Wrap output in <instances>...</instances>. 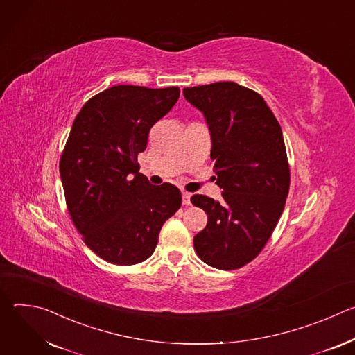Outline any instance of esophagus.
Listing matches in <instances>:
<instances>
[{"instance_id": "obj_1", "label": "esophagus", "mask_w": 355, "mask_h": 355, "mask_svg": "<svg viewBox=\"0 0 355 355\" xmlns=\"http://www.w3.org/2000/svg\"><path fill=\"white\" fill-rule=\"evenodd\" d=\"M182 204L191 205V193L189 192H182Z\"/></svg>"}]
</instances>
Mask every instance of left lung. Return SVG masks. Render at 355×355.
<instances>
[{
	"label": "left lung",
	"mask_w": 355,
	"mask_h": 355,
	"mask_svg": "<svg viewBox=\"0 0 355 355\" xmlns=\"http://www.w3.org/2000/svg\"><path fill=\"white\" fill-rule=\"evenodd\" d=\"M204 114L222 199L193 195L208 215L193 237L199 259L219 270H236L259 256L284 211L289 167L281 126L256 91L232 81L184 88Z\"/></svg>",
	"instance_id": "left-lung-1"
}]
</instances>
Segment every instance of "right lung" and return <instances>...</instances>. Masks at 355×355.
I'll list each match as a JSON object with an SVG mask.
<instances>
[{"label": "right lung", "instance_id": "1", "mask_svg": "<svg viewBox=\"0 0 355 355\" xmlns=\"http://www.w3.org/2000/svg\"><path fill=\"white\" fill-rule=\"evenodd\" d=\"M180 96L178 87L115 85L88 99L76 116L60 159L67 208L85 244L103 260L132 266L147 260L181 192L139 173L148 132Z\"/></svg>", "mask_w": 355, "mask_h": 355}]
</instances>
